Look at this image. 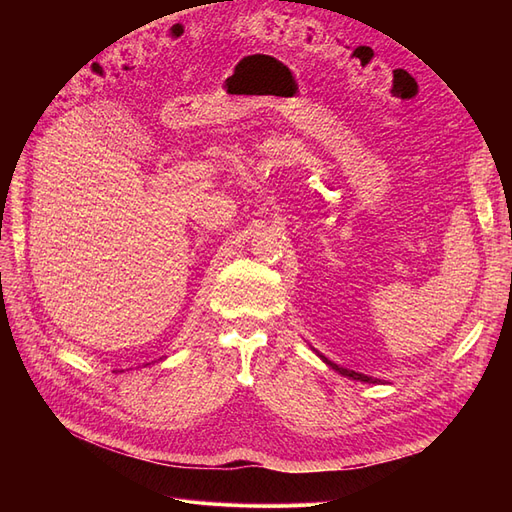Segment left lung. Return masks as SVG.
<instances>
[{
    "label": "left lung",
    "mask_w": 512,
    "mask_h": 512,
    "mask_svg": "<svg viewBox=\"0 0 512 512\" xmlns=\"http://www.w3.org/2000/svg\"><path fill=\"white\" fill-rule=\"evenodd\" d=\"M320 359H322V363H327L331 369H335L337 374H342V376H346V378H352V380H359V382H367V384H378L380 380L378 378H371V376H365V374H361V371H354V369H346V367H339L337 363H333V361H329L327 356H324L322 352H318L316 348H312Z\"/></svg>",
    "instance_id": "8db88e82"
}]
</instances>
